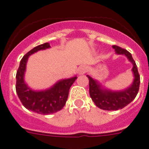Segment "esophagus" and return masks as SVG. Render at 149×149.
Returning <instances> with one entry per match:
<instances>
[{"mask_svg": "<svg viewBox=\"0 0 149 149\" xmlns=\"http://www.w3.org/2000/svg\"><path fill=\"white\" fill-rule=\"evenodd\" d=\"M87 70H88L87 66H85V65H81L79 68V74H84V73H86Z\"/></svg>", "mask_w": 149, "mask_h": 149, "instance_id": "esophagus-1", "label": "esophagus"}]
</instances>
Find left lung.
I'll return each mask as SVG.
<instances>
[{
	"label": "left lung",
	"instance_id": "8db88e82",
	"mask_svg": "<svg viewBox=\"0 0 149 149\" xmlns=\"http://www.w3.org/2000/svg\"><path fill=\"white\" fill-rule=\"evenodd\" d=\"M113 48L117 54L125 55L129 61L133 64L132 71L134 76V80L131 86L123 91H111L102 90L100 84L93 80L90 76H87L89 79V93L91 99L98 108L106 111H117L122 109L133 101L137 95L140 88V77L138 73L137 66L131 53L125 49L116 45H113Z\"/></svg>",
	"mask_w": 149,
	"mask_h": 149
}]
</instances>
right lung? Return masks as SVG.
<instances>
[{"label": "right lung", "instance_id": "1", "mask_svg": "<svg viewBox=\"0 0 149 149\" xmlns=\"http://www.w3.org/2000/svg\"><path fill=\"white\" fill-rule=\"evenodd\" d=\"M50 47L49 43H45L32 49L24 56L16 73V93L23 105L28 110L40 114H51L62 109L68 97L69 90L77 79L74 76L61 80L50 89L44 91H34L29 89L24 81L28 57L33 53Z\"/></svg>", "mask_w": 149, "mask_h": 149}]
</instances>
